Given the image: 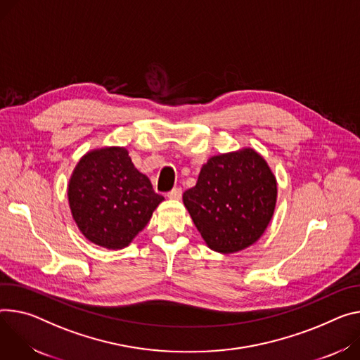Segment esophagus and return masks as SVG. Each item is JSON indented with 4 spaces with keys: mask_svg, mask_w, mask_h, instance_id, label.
Instances as JSON below:
<instances>
[{
    "mask_svg": "<svg viewBox=\"0 0 360 360\" xmlns=\"http://www.w3.org/2000/svg\"><path fill=\"white\" fill-rule=\"evenodd\" d=\"M167 197H168L169 200H179V198L182 197V189H181V188H174L172 191H169V192L167 193Z\"/></svg>",
    "mask_w": 360,
    "mask_h": 360,
    "instance_id": "esophagus-1",
    "label": "esophagus"
}]
</instances>
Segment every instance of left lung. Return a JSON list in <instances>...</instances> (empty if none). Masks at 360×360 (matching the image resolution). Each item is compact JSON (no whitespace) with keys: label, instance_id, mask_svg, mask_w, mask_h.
<instances>
[{"label":"left lung","instance_id":"8db88e82","mask_svg":"<svg viewBox=\"0 0 360 360\" xmlns=\"http://www.w3.org/2000/svg\"><path fill=\"white\" fill-rule=\"evenodd\" d=\"M184 204L207 245L233 254L258 241L277 201V181L266 159L251 148L208 159Z\"/></svg>","mask_w":360,"mask_h":360}]
</instances>
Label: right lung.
Here are the masks:
<instances>
[{
	"mask_svg": "<svg viewBox=\"0 0 360 360\" xmlns=\"http://www.w3.org/2000/svg\"><path fill=\"white\" fill-rule=\"evenodd\" d=\"M68 197L82 234L109 250L132 243L163 201L120 146L87 152L72 174Z\"/></svg>",
	"mask_w": 360,
	"mask_h": 360,
	"instance_id": "add662e5",
	"label": "right lung"
}]
</instances>
